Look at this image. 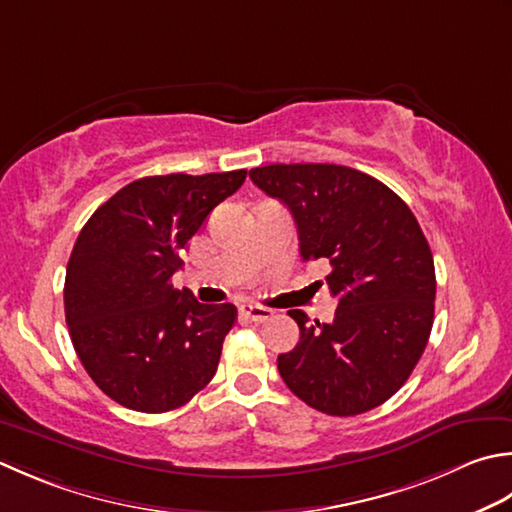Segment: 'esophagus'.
<instances>
[{
  "mask_svg": "<svg viewBox=\"0 0 512 512\" xmlns=\"http://www.w3.org/2000/svg\"><path fill=\"white\" fill-rule=\"evenodd\" d=\"M239 313L250 319V322H268V319H273V310L264 306H242Z\"/></svg>",
  "mask_w": 512,
  "mask_h": 512,
  "instance_id": "esophagus-1",
  "label": "esophagus"
}]
</instances>
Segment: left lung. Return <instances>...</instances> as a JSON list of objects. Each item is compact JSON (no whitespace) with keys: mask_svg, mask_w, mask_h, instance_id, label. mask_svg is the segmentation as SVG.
Instances as JSON below:
<instances>
[{"mask_svg":"<svg viewBox=\"0 0 512 512\" xmlns=\"http://www.w3.org/2000/svg\"><path fill=\"white\" fill-rule=\"evenodd\" d=\"M286 204L304 262L326 259L337 297L330 324L288 310L299 344L277 357L279 375L319 413L353 417L393 397L413 373L435 317V264L404 199L362 170L270 164L250 170Z\"/></svg>","mask_w":512,"mask_h":512,"instance_id":"1","label":"left lung"}]
</instances>
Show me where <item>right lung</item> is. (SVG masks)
Instances as JSON below:
<instances>
[{"label":"right lung","mask_w":512,"mask_h":512,"mask_svg":"<svg viewBox=\"0 0 512 512\" xmlns=\"http://www.w3.org/2000/svg\"><path fill=\"white\" fill-rule=\"evenodd\" d=\"M244 179L246 170L142 177L79 233L66 266V324L86 373L117 404L166 413L213 379L237 308L199 304L170 279L182 268L179 250Z\"/></svg>","instance_id":"1"}]
</instances>
